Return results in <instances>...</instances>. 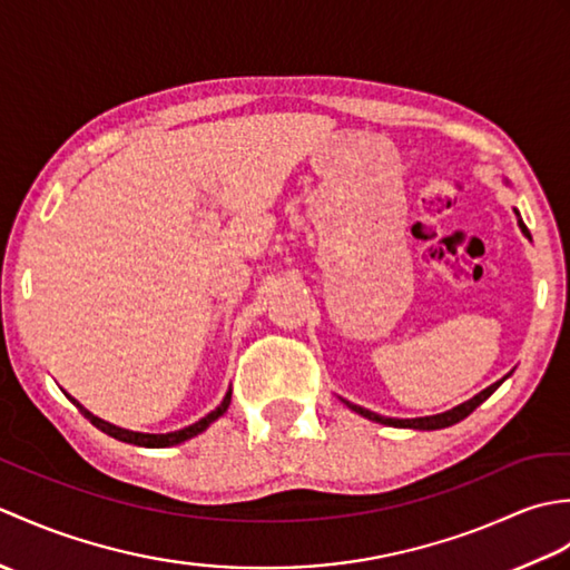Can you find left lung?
<instances>
[{
	"instance_id": "obj_1",
	"label": "left lung",
	"mask_w": 570,
	"mask_h": 570,
	"mask_svg": "<svg viewBox=\"0 0 570 570\" xmlns=\"http://www.w3.org/2000/svg\"><path fill=\"white\" fill-rule=\"evenodd\" d=\"M519 215V213H517ZM519 227L524 229V235H529V229H527V225L519 220ZM504 380H500V382H494L492 386H488V390H482L478 396H472L470 402H465V404H460V406H455V409H451V411H445V414H435V416H423V419H386V416H380V414H374V411H367V409H362V406H357V404H350L347 402V406L353 409V411H357V414H362V416H367V419H372V421H377V423H386V426H399V429H421V431H433V429H445V426H453V423H458V421H463L465 416H470L472 411H475L482 402H485V399L498 390V386L502 384Z\"/></svg>"
}]
</instances>
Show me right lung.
Listing matches in <instances>:
<instances>
[{"label": "right lung", "instance_id": "1", "mask_svg": "<svg viewBox=\"0 0 570 570\" xmlns=\"http://www.w3.org/2000/svg\"><path fill=\"white\" fill-rule=\"evenodd\" d=\"M229 399H233V390H229L227 394H225V399H223V404L217 406L215 411H210L208 416H203L200 421H196L193 423V426H186V429H180V431H174V433H137V431H127V429H119V426H112V423H107V421H102V419H98V416H92L88 409L85 406H80L78 402H72L76 404L78 409H80V414L85 416V419H90V423L92 426H98L100 431H105L107 435H112V439H117V441H125V443H135V445H144V448H166V445H176V443H184V441H188V439H193V435H198L200 431H205L210 426V423L215 421V419H220L225 411H227V406H229Z\"/></svg>", "mask_w": 570, "mask_h": 570}]
</instances>
